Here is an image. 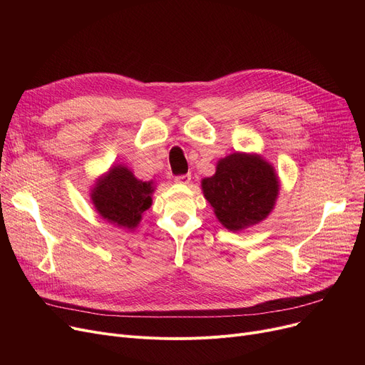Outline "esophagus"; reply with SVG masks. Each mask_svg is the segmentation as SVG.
<instances>
[{"instance_id": "1", "label": "esophagus", "mask_w": 365, "mask_h": 365, "mask_svg": "<svg viewBox=\"0 0 365 365\" xmlns=\"http://www.w3.org/2000/svg\"><path fill=\"white\" fill-rule=\"evenodd\" d=\"M189 180H190V175H180V176H176V178H175V182H176V183H183V185H186V183H189Z\"/></svg>"}]
</instances>
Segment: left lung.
Here are the masks:
<instances>
[{
  "label": "left lung",
  "mask_w": 365,
  "mask_h": 365,
  "mask_svg": "<svg viewBox=\"0 0 365 365\" xmlns=\"http://www.w3.org/2000/svg\"><path fill=\"white\" fill-rule=\"evenodd\" d=\"M278 189L272 165L259 155L240 152L220 160L216 175L202 180L204 197L229 231H241L266 219Z\"/></svg>",
  "instance_id": "8db88e82"
}]
</instances>
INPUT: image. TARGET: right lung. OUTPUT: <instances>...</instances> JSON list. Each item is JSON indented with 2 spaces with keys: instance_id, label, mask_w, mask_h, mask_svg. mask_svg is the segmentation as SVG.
<instances>
[{
  "instance_id": "obj_1",
  "label": "right lung",
  "mask_w": 365,
  "mask_h": 365,
  "mask_svg": "<svg viewBox=\"0 0 365 365\" xmlns=\"http://www.w3.org/2000/svg\"><path fill=\"white\" fill-rule=\"evenodd\" d=\"M152 192V182H142L128 168L117 165L94 186L91 200L103 219L133 229L150 207Z\"/></svg>"
}]
</instances>
